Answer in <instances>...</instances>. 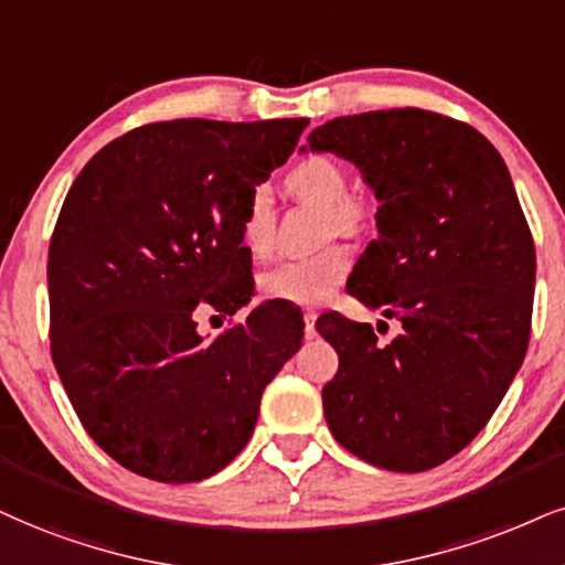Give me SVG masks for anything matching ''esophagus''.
Returning <instances> with one entry per match:
<instances>
[{
    "label": "esophagus",
    "mask_w": 565,
    "mask_h": 565,
    "mask_svg": "<svg viewBox=\"0 0 565 565\" xmlns=\"http://www.w3.org/2000/svg\"><path fill=\"white\" fill-rule=\"evenodd\" d=\"M315 324H317V311L315 309H306L303 311V332H306V338H309V340L317 335Z\"/></svg>",
    "instance_id": "1"
}]
</instances>
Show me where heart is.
Masks as SVG:
<instances>
[{
  "instance_id": "heart-1",
  "label": "heart",
  "mask_w": 565,
  "mask_h": 565,
  "mask_svg": "<svg viewBox=\"0 0 565 565\" xmlns=\"http://www.w3.org/2000/svg\"><path fill=\"white\" fill-rule=\"evenodd\" d=\"M288 188L298 199L330 209V225L340 233H356L369 217L366 201L351 196L345 167L327 154H311L298 162L288 175ZM241 243L254 256H267L275 246V206L267 188H256L248 196L241 220ZM348 271L351 254L343 246H330L271 267L262 277V294L298 306L322 303L335 294Z\"/></svg>"
}]
</instances>
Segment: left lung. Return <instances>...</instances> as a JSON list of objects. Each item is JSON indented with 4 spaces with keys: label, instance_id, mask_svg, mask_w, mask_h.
<instances>
[{
    "label": "left lung",
    "instance_id": "left-lung-1",
    "mask_svg": "<svg viewBox=\"0 0 565 565\" xmlns=\"http://www.w3.org/2000/svg\"><path fill=\"white\" fill-rule=\"evenodd\" d=\"M306 149L353 162L377 196L380 235L348 294L403 327L380 345L364 322L319 317L340 359L327 427L380 469H435L484 429L526 356L537 259L511 172L471 125L416 107L335 117Z\"/></svg>",
    "mask_w": 565,
    "mask_h": 565
}]
</instances>
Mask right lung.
<instances>
[{
  "label": "right lung",
  "instance_id": "obj_1",
  "mask_svg": "<svg viewBox=\"0 0 565 565\" xmlns=\"http://www.w3.org/2000/svg\"><path fill=\"white\" fill-rule=\"evenodd\" d=\"M306 117L170 120L90 157L49 243L52 361L94 443L134 475L201 482L246 448L264 387L301 348L275 301L212 343L199 303L254 294L241 243L248 196L288 162Z\"/></svg>",
  "mask_w": 565,
  "mask_h": 565
}]
</instances>
